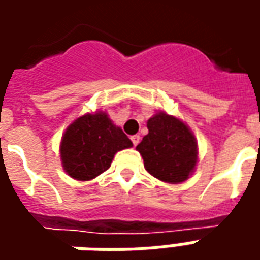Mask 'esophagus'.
Returning a JSON list of instances; mask_svg holds the SVG:
<instances>
[{
    "label": "esophagus",
    "mask_w": 260,
    "mask_h": 260,
    "mask_svg": "<svg viewBox=\"0 0 260 260\" xmlns=\"http://www.w3.org/2000/svg\"><path fill=\"white\" fill-rule=\"evenodd\" d=\"M131 141H132V143H134V146H136V145L139 143V141H141V136H139V135L131 136Z\"/></svg>",
    "instance_id": "obj_1"
}]
</instances>
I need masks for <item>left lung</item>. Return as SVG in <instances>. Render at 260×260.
<instances>
[{
  "instance_id": "8db88e82",
  "label": "left lung",
  "mask_w": 260,
  "mask_h": 260,
  "mask_svg": "<svg viewBox=\"0 0 260 260\" xmlns=\"http://www.w3.org/2000/svg\"><path fill=\"white\" fill-rule=\"evenodd\" d=\"M149 134L136 146L145 169L157 180L180 184L189 178L198 161L195 136L181 119L160 111L147 121Z\"/></svg>"
}]
</instances>
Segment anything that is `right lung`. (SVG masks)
I'll return each mask as SVG.
<instances>
[{"label": "right lung", "instance_id": "obj_1", "mask_svg": "<svg viewBox=\"0 0 260 260\" xmlns=\"http://www.w3.org/2000/svg\"><path fill=\"white\" fill-rule=\"evenodd\" d=\"M132 146L119 126L103 111L75 119L61 141L62 167L72 178L93 180L111 166L114 154Z\"/></svg>", "mask_w": 260, "mask_h": 260}]
</instances>
